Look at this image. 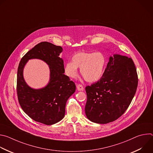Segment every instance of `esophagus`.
Here are the masks:
<instances>
[{
    "instance_id": "1",
    "label": "esophagus",
    "mask_w": 153,
    "mask_h": 153,
    "mask_svg": "<svg viewBox=\"0 0 153 153\" xmlns=\"http://www.w3.org/2000/svg\"><path fill=\"white\" fill-rule=\"evenodd\" d=\"M77 89L78 91H83V86L82 85H77Z\"/></svg>"
}]
</instances>
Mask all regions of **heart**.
I'll return each instance as SVG.
<instances>
[{"label":"heart","instance_id":"obj_1","mask_svg":"<svg viewBox=\"0 0 153 153\" xmlns=\"http://www.w3.org/2000/svg\"><path fill=\"white\" fill-rule=\"evenodd\" d=\"M106 58L100 52H78L72 57V61L65 64L64 70L68 77L74 78L77 74V68H80L83 77L89 82L99 80L104 73Z\"/></svg>","mask_w":153,"mask_h":153}]
</instances>
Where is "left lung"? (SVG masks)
<instances>
[{"instance_id": "1", "label": "left lung", "mask_w": 153, "mask_h": 153, "mask_svg": "<svg viewBox=\"0 0 153 153\" xmlns=\"http://www.w3.org/2000/svg\"><path fill=\"white\" fill-rule=\"evenodd\" d=\"M138 78L131 58L118 54L109 58L102 77L85 88V114L93 122L105 124L120 117L136 92Z\"/></svg>"}]
</instances>
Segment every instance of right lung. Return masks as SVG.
I'll return each instance as SVG.
<instances>
[{
	"label": "right lung",
	"mask_w": 153,
	"mask_h": 153,
	"mask_svg": "<svg viewBox=\"0 0 153 153\" xmlns=\"http://www.w3.org/2000/svg\"><path fill=\"white\" fill-rule=\"evenodd\" d=\"M63 49L48 42L38 43L22 58L17 70V93L24 111L34 120L50 125L65 116L68 98L75 92V83L65 75L63 60L59 57ZM37 58L49 66L50 80L44 87L34 89L23 77V69L27 61Z\"/></svg>",
	"instance_id": "1"
}]
</instances>
